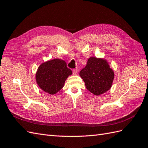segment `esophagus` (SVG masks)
I'll return each mask as SVG.
<instances>
[{
	"mask_svg": "<svg viewBox=\"0 0 148 148\" xmlns=\"http://www.w3.org/2000/svg\"><path fill=\"white\" fill-rule=\"evenodd\" d=\"M77 73V69H73V74L74 75L76 74Z\"/></svg>",
	"mask_w": 148,
	"mask_h": 148,
	"instance_id": "34e87169",
	"label": "esophagus"
}]
</instances>
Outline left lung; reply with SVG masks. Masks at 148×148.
<instances>
[{"label": "left lung", "instance_id": "obj_1", "mask_svg": "<svg viewBox=\"0 0 148 148\" xmlns=\"http://www.w3.org/2000/svg\"><path fill=\"white\" fill-rule=\"evenodd\" d=\"M79 75L85 82L87 89L99 96L111 88L114 75L106 60L94 57L90 58Z\"/></svg>", "mask_w": 148, "mask_h": 148}]
</instances>
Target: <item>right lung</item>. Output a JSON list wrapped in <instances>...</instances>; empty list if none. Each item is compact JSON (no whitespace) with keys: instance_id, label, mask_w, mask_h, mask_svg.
<instances>
[{"instance_id":"obj_1","label":"right lung","mask_w":148,"mask_h":148,"mask_svg":"<svg viewBox=\"0 0 148 148\" xmlns=\"http://www.w3.org/2000/svg\"><path fill=\"white\" fill-rule=\"evenodd\" d=\"M72 73L64 60L55 59L41 64L37 69L36 79L41 89L54 94L63 88L66 79Z\"/></svg>"}]
</instances>
